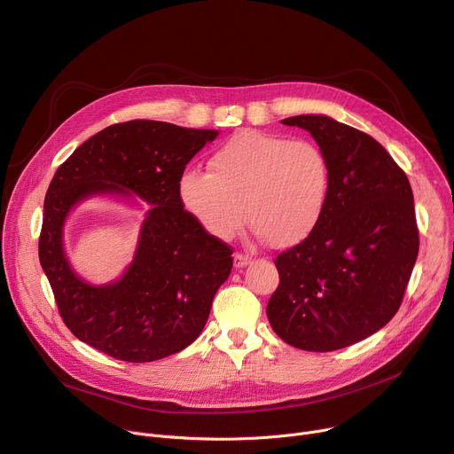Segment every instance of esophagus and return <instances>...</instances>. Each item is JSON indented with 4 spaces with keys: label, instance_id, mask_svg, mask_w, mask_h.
<instances>
[{
    "label": "esophagus",
    "instance_id": "1",
    "mask_svg": "<svg viewBox=\"0 0 454 454\" xmlns=\"http://www.w3.org/2000/svg\"><path fill=\"white\" fill-rule=\"evenodd\" d=\"M233 262H235V268H244L251 262V256L246 254V253H235L233 254Z\"/></svg>",
    "mask_w": 454,
    "mask_h": 454
}]
</instances>
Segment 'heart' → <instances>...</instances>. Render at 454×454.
Here are the masks:
<instances>
[{
	"instance_id": "obj_1",
	"label": "heart",
	"mask_w": 454,
	"mask_h": 454,
	"mask_svg": "<svg viewBox=\"0 0 454 454\" xmlns=\"http://www.w3.org/2000/svg\"><path fill=\"white\" fill-rule=\"evenodd\" d=\"M331 196L329 160L310 140L242 131L208 160V172L186 168L177 181L181 207L215 239L244 223L273 247L305 240Z\"/></svg>"
}]
</instances>
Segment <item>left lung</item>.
I'll return each instance as SVG.
<instances>
[{
    "label": "left lung",
    "instance_id": "8db88e82",
    "mask_svg": "<svg viewBox=\"0 0 454 454\" xmlns=\"http://www.w3.org/2000/svg\"><path fill=\"white\" fill-rule=\"evenodd\" d=\"M310 133L331 167V196L316 230L282 251L268 301L273 331L291 347L331 352L390 321L417 254L413 192L404 170L370 135L323 114L282 120Z\"/></svg>",
    "mask_w": 454,
    "mask_h": 454
}]
</instances>
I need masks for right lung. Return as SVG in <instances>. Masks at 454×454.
Wrapping results in <instances>:
<instances>
[{
	"mask_svg": "<svg viewBox=\"0 0 454 454\" xmlns=\"http://www.w3.org/2000/svg\"><path fill=\"white\" fill-rule=\"evenodd\" d=\"M217 135L131 120L102 129L57 168L44 200L39 261L75 338L129 363L172 356L200 338L214 296L230 277L233 251L181 207L177 181ZM131 191L152 205L134 262L120 281L91 286L63 254V223L88 197Z\"/></svg>",
	"mask_w": 454,
	"mask_h": 454,
	"instance_id": "add662e5",
	"label": "right lung"
}]
</instances>
